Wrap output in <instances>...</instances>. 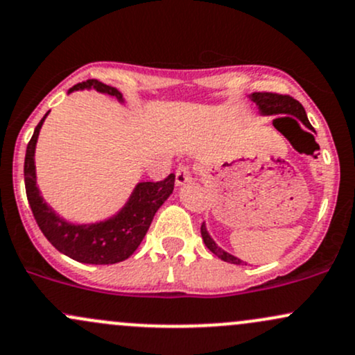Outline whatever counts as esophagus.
I'll return each mask as SVG.
<instances>
[{"instance_id": "34e87169", "label": "esophagus", "mask_w": 355, "mask_h": 355, "mask_svg": "<svg viewBox=\"0 0 355 355\" xmlns=\"http://www.w3.org/2000/svg\"><path fill=\"white\" fill-rule=\"evenodd\" d=\"M189 181H191V167L186 164H179V167L176 169V184L182 186Z\"/></svg>"}]
</instances>
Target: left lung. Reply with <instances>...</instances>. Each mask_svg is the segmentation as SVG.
Masks as SVG:
<instances>
[{
	"mask_svg": "<svg viewBox=\"0 0 355 355\" xmlns=\"http://www.w3.org/2000/svg\"><path fill=\"white\" fill-rule=\"evenodd\" d=\"M250 98L257 103L258 109H260V112L263 115H280V114L293 115V117L300 119V121L304 122L310 130H313V127L310 125L309 119H306L304 105H302L298 101H295L293 97H290V95L272 94V92H254V94L250 95ZM280 119H290V117H280ZM275 121H278V119H275ZM201 236H202V241H205V245L208 246L209 252H213L218 258H221L223 261H228V263H233V265L245 263V261L240 260V258L233 257V254L225 252V250H221L220 246L214 243L213 238L209 236L208 231H206L205 223L201 225Z\"/></svg>",
	"mask_w": 355,
	"mask_h": 355,
	"instance_id": "obj_1",
	"label": "left lung"
}]
</instances>
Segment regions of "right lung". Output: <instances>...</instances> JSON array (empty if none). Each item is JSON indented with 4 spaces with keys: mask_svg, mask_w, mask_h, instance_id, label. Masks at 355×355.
I'll list each match as a JSON object with an SVG mask.
<instances>
[{
    "mask_svg": "<svg viewBox=\"0 0 355 355\" xmlns=\"http://www.w3.org/2000/svg\"><path fill=\"white\" fill-rule=\"evenodd\" d=\"M83 89H95L101 94L112 95L119 102H124L121 92L95 78L77 83L70 92ZM46 115L49 114H45V117L35 127L25 156L26 198L37 225L46 240L71 260L90 265H112L127 260L144 240L156 211L173 194L174 174H169L157 182H139L124 208L109 220L92 225H73L62 220L40 196L35 173V147Z\"/></svg>",
    "mask_w": 355,
    "mask_h": 355,
    "instance_id": "1",
    "label": "right lung"
}]
</instances>
